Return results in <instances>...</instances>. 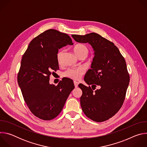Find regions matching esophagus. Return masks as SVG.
<instances>
[{
    "label": "esophagus",
    "mask_w": 147,
    "mask_h": 147,
    "mask_svg": "<svg viewBox=\"0 0 147 147\" xmlns=\"http://www.w3.org/2000/svg\"><path fill=\"white\" fill-rule=\"evenodd\" d=\"M74 87H75L76 88H77V87H78V82L74 81Z\"/></svg>",
    "instance_id": "34e87169"
}]
</instances>
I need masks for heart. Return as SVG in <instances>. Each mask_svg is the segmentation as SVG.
Wrapping results in <instances>:
<instances>
[{
    "label": "heart",
    "instance_id": "obj_1",
    "mask_svg": "<svg viewBox=\"0 0 147 147\" xmlns=\"http://www.w3.org/2000/svg\"><path fill=\"white\" fill-rule=\"evenodd\" d=\"M74 52L79 57H81L82 56L86 57L88 53V49L87 47L84 45L78 44L74 47ZM61 54H62V51L59 52L57 53V58L59 61L60 59ZM83 73H84L83 69L82 68L78 67V68L70 69L67 70L63 73V76L73 80H78L81 77V76L83 74Z\"/></svg>",
    "mask_w": 147,
    "mask_h": 147
}]
</instances>
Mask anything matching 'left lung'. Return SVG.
<instances>
[{
	"label": "left lung",
	"mask_w": 147,
	"mask_h": 147,
	"mask_svg": "<svg viewBox=\"0 0 147 147\" xmlns=\"http://www.w3.org/2000/svg\"><path fill=\"white\" fill-rule=\"evenodd\" d=\"M71 36L77 42L90 44L94 51L91 69L84 78L93 89L78 85L82 91V110L93 121L107 120L119 111L124 100L130 81L126 63L113 42L96 33ZM96 85L100 89L94 91Z\"/></svg>",
	"instance_id": "left-lung-1"
}]
</instances>
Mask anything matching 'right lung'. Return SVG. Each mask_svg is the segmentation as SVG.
<instances>
[{
    "label": "right lung",
    "instance_id": "obj_1",
    "mask_svg": "<svg viewBox=\"0 0 147 147\" xmlns=\"http://www.w3.org/2000/svg\"><path fill=\"white\" fill-rule=\"evenodd\" d=\"M67 45H73L67 34L50 29L34 38L22 57L18 86L28 108L40 119L57 116L74 88L73 80L68 78H62L57 86L49 84L52 71L59 69L58 51Z\"/></svg>",
    "mask_w": 147,
    "mask_h": 147
}]
</instances>
